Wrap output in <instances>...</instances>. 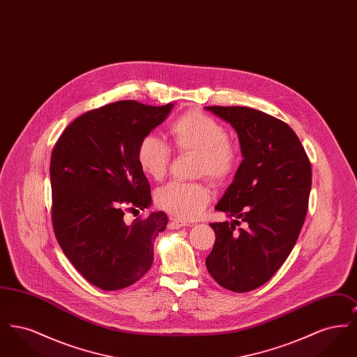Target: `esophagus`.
Instances as JSON below:
<instances>
[{"label":"esophagus","instance_id":"1","mask_svg":"<svg viewBox=\"0 0 357 357\" xmlns=\"http://www.w3.org/2000/svg\"><path fill=\"white\" fill-rule=\"evenodd\" d=\"M185 226H190L188 222L179 221V220H172L169 222V227L170 229H181V227H185Z\"/></svg>","mask_w":357,"mask_h":357}]
</instances>
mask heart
Listing matches in <instances>:
<instances>
[{"label": "heart", "mask_w": 357, "mask_h": 357, "mask_svg": "<svg viewBox=\"0 0 357 357\" xmlns=\"http://www.w3.org/2000/svg\"><path fill=\"white\" fill-rule=\"evenodd\" d=\"M170 136L178 151L198 153L197 176H208L215 183H223L238 170L241 156L237 146L229 140V132L221 123L204 112L188 111L174 120ZM136 159L144 175L160 181L170 166V146L156 136H144L137 146ZM155 201L174 217L190 221L202 214L211 201V190L204 182H170L158 188Z\"/></svg>", "instance_id": "1"}]
</instances>
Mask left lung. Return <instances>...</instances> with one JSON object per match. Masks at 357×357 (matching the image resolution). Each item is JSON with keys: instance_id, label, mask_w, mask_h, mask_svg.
Instances as JSON below:
<instances>
[{"instance_id": "obj_1", "label": "left lung", "mask_w": 357, "mask_h": 357, "mask_svg": "<svg viewBox=\"0 0 357 357\" xmlns=\"http://www.w3.org/2000/svg\"><path fill=\"white\" fill-rule=\"evenodd\" d=\"M204 108L233 126L243 156L215 206L236 220L210 223L215 243L206 268L223 288L245 293L268 282L294 248L305 221L312 167L282 120L249 107Z\"/></svg>"}]
</instances>
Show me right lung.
Listing matches in <instances>:
<instances>
[{"label": "right lung", "mask_w": 357, "mask_h": 357, "mask_svg": "<svg viewBox=\"0 0 357 357\" xmlns=\"http://www.w3.org/2000/svg\"><path fill=\"white\" fill-rule=\"evenodd\" d=\"M172 105L121 100L88 111L69 124L52 151L54 236L76 271L102 290L127 288L153 265V239L166 229L167 214L156 211L127 223L124 213L151 204L136 150Z\"/></svg>", "instance_id": "right-lung-1"}]
</instances>
